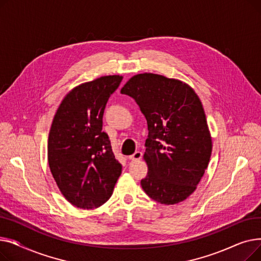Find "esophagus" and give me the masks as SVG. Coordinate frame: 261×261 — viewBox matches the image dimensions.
Masks as SVG:
<instances>
[{
	"label": "esophagus",
	"instance_id": "34e87169",
	"mask_svg": "<svg viewBox=\"0 0 261 261\" xmlns=\"http://www.w3.org/2000/svg\"><path fill=\"white\" fill-rule=\"evenodd\" d=\"M142 156H143V153H142L141 151H136V152H134L132 155H130L129 159H130L131 161H140V160L142 159Z\"/></svg>",
	"mask_w": 261,
	"mask_h": 261
}]
</instances>
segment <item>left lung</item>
<instances>
[{"label":"left lung","instance_id":"left-lung-1","mask_svg":"<svg viewBox=\"0 0 261 261\" xmlns=\"http://www.w3.org/2000/svg\"><path fill=\"white\" fill-rule=\"evenodd\" d=\"M135 99L148 123L142 188L165 205L186 200L206 170L213 142L199 96L186 82L143 73L121 88Z\"/></svg>","mask_w":261,"mask_h":261}]
</instances>
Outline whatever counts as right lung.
<instances>
[{
    "instance_id": "right-lung-1",
    "label": "right lung",
    "mask_w": 261,
    "mask_h": 261,
    "mask_svg": "<svg viewBox=\"0 0 261 261\" xmlns=\"http://www.w3.org/2000/svg\"><path fill=\"white\" fill-rule=\"evenodd\" d=\"M122 76L108 75L68 92L53 118L47 161L63 197L84 210L101 206L121 173L109 136L102 131L107 101Z\"/></svg>"
}]
</instances>
